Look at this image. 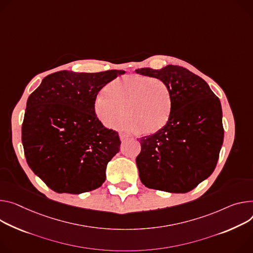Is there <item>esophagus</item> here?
Wrapping results in <instances>:
<instances>
[{"label": "esophagus", "mask_w": 253, "mask_h": 253, "mask_svg": "<svg viewBox=\"0 0 253 253\" xmlns=\"http://www.w3.org/2000/svg\"><path fill=\"white\" fill-rule=\"evenodd\" d=\"M119 136H120V139H121V141H125L126 139H128V135H126V134H124V133H120L119 134Z\"/></svg>", "instance_id": "esophagus-1"}]
</instances>
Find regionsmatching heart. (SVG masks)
<instances>
[{
  "label": "heart",
  "instance_id": "heart-1",
  "mask_svg": "<svg viewBox=\"0 0 253 253\" xmlns=\"http://www.w3.org/2000/svg\"><path fill=\"white\" fill-rule=\"evenodd\" d=\"M171 107L170 90L163 80L128 75L104 87V95L96 99L95 113L109 129L121 128L128 117L132 130L153 134L168 123Z\"/></svg>",
  "mask_w": 253,
  "mask_h": 253
}]
</instances>
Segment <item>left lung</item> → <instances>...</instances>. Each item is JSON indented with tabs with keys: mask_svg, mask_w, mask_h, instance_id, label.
Wrapping results in <instances>:
<instances>
[{
	"mask_svg": "<svg viewBox=\"0 0 253 253\" xmlns=\"http://www.w3.org/2000/svg\"><path fill=\"white\" fill-rule=\"evenodd\" d=\"M136 73L163 80L172 100L168 123L139 140L140 180L148 189L188 193L216 168L224 139L220 100L202 78L182 66L144 67Z\"/></svg>",
	"mask_w": 253,
	"mask_h": 253,
	"instance_id": "1",
	"label": "left lung"
}]
</instances>
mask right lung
<instances>
[{
  "instance_id": "obj_1",
  "label": "right lung",
  "mask_w": 253,
  "mask_h": 253,
  "mask_svg": "<svg viewBox=\"0 0 253 253\" xmlns=\"http://www.w3.org/2000/svg\"><path fill=\"white\" fill-rule=\"evenodd\" d=\"M124 73L60 71L45 77L29 96L22 124L24 154L52 191L81 194L103 185L121 141L97 117L95 102L101 88Z\"/></svg>"
}]
</instances>
